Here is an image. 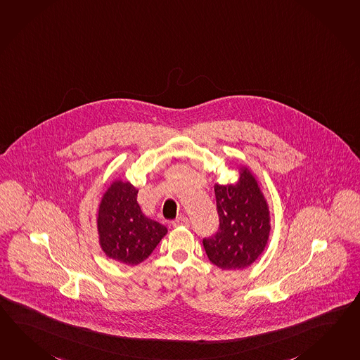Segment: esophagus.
Returning <instances> with one entry per match:
<instances>
[{"label":"esophagus","mask_w":360,"mask_h":360,"mask_svg":"<svg viewBox=\"0 0 360 360\" xmlns=\"http://www.w3.org/2000/svg\"><path fill=\"white\" fill-rule=\"evenodd\" d=\"M173 226H174V227H179V226H186V227H187V226H190V219H188L187 217H179L178 219H176V221L173 222Z\"/></svg>","instance_id":"obj_1"}]
</instances>
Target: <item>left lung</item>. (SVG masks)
<instances>
[{"label":"left lung","mask_w":360,"mask_h":360,"mask_svg":"<svg viewBox=\"0 0 360 360\" xmlns=\"http://www.w3.org/2000/svg\"><path fill=\"white\" fill-rule=\"evenodd\" d=\"M235 184H214L219 230L202 240L209 261L222 270H243L264 253L271 232L267 200L253 172L239 167Z\"/></svg>","instance_id":"8db88e82"}]
</instances>
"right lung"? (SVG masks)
<instances>
[{
    "mask_svg": "<svg viewBox=\"0 0 360 360\" xmlns=\"http://www.w3.org/2000/svg\"><path fill=\"white\" fill-rule=\"evenodd\" d=\"M133 184L116 178L103 192L98 207L96 230L104 255L128 266L148 258L168 229L144 214Z\"/></svg>",
    "mask_w": 360,
    "mask_h": 360,
    "instance_id": "1",
    "label": "right lung"
}]
</instances>
